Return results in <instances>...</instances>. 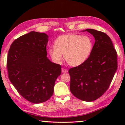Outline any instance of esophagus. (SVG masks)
Returning <instances> with one entry per match:
<instances>
[{
    "label": "esophagus",
    "instance_id": "esophagus-1",
    "mask_svg": "<svg viewBox=\"0 0 125 125\" xmlns=\"http://www.w3.org/2000/svg\"><path fill=\"white\" fill-rule=\"evenodd\" d=\"M62 73L68 72V70L66 69H65V68H62Z\"/></svg>",
    "mask_w": 125,
    "mask_h": 125
}]
</instances>
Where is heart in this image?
<instances>
[{
	"label": "heart",
	"instance_id": "1",
	"mask_svg": "<svg viewBox=\"0 0 125 125\" xmlns=\"http://www.w3.org/2000/svg\"><path fill=\"white\" fill-rule=\"evenodd\" d=\"M54 47L48 52L53 60L60 64L62 60L71 66H77L83 64L92 52L93 42L88 36L71 33L60 36L54 42Z\"/></svg>",
	"mask_w": 125,
	"mask_h": 125
}]
</instances>
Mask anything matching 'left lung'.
<instances>
[{
	"label": "left lung",
	"instance_id": "obj_1",
	"mask_svg": "<svg viewBox=\"0 0 125 125\" xmlns=\"http://www.w3.org/2000/svg\"><path fill=\"white\" fill-rule=\"evenodd\" d=\"M94 37L89 57L69 69L70 90L77 98L87 102L101 97L108 89L117 69V53L111 39L104 32L87 29Z\"/></svg>",
	"mask_w": 125,
	"mask_h": 125
}]
</instances>
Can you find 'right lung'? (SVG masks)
Listing matches in <instances>:
<instances>
[{
  "mask_svg": "<svg viewBox=\"0 0 125 125\" xmlns=\"http://www.w3.org/2000/svg\"><path fill=\"white\" fill-rule=\"evenodd\" d=\"M48 36L32 31L10 46L7 60L8 78L24 98L33 104L47 101L53 94L61 66L47 57Z\"/></svg>",
  "mask_w": 125,
  "mask_h": 125,
  "instance_id": "1",
  "label": "right lung"
}]
</instances>
